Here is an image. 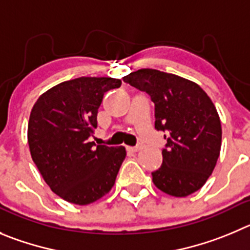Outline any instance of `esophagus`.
Here are the masks:
<instances>
[{
    "instance_id": "1",
    "label": "esophagus",
    "mask_w": 250,
    "mask_h": 250,
    "mask_svg": "<svg viewBox=\"0 0 250 250\" xmlns=\"http://www.w3.org/2000/svg\"><path fill=\"white\" fill-rule=\"evenodd\" d=\"M127 150L130 153H137V151L141 150V148L139 146H127Z\"/></svg>"
}]
</instances>
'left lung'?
Masks as SVG:
<instances>
[{"label": "left lung", "mask_w": 250, "mask_h": 250, "mask_svg": "<svg viewBox=\"0 0 250 250\" xmlns=\"http://www.w3.org/2000/svg\"><path fill=\"white\" fill-rule=\"evenodd\" d=\"M123 81L154 102L155 129L164 132L163 164L151 172L154 185L175 197L200 190L221 151L220 116L207 93L193 81L155 69H141Z\"/></svg>", "instance_id": "left-lung-1"}]
</instances>
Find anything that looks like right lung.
I'll return each instance as SVG.
<instances>
[{"mask_svg":"<svg viewBox=\"0 0 250 250\" xmlns=\"http://www.w3.org/2000/svg\"><path fill=\"white\" fill-rule=\"evenodd\" d=\"M120 79L78 78L44 92L28 122L32 159L53 192L71 204H92L113 188L125 158L123 146H95L97 112Z\"/></svg>","mask_w":250,"mask_h":250,"instance_id":"1","label":"right lung"}]
</instances>
